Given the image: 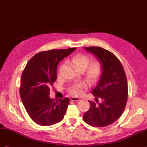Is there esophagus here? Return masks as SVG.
<instances>
[{"label":"esophagus","mask_w":147,"mask_h":147,"mask_svg":"<svg viewBox=\"0 0 147 147\" xmlns=\"http://www.w3.org/2000/svg\"><path fill=\"white\" fill-rule=\"evenodd\" d=\"M80 98H77V97H75V96H73V97H71V100H72L74 102H77V101H79L80 100Z\"/></svg>","instance_id":"34e87169"}]
</instances>
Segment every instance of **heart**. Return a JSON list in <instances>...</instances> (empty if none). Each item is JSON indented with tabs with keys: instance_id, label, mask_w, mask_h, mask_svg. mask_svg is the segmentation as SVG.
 Returning a JSON list of instances; mask_svg holds the SVG:
<instances>
[{
	"instance_id": "obj_1",
	"label": "heart",
	"mask_w": 147,
	"mask_h": 147,
	"mask_svg": "<svg viewBox=\"0 0 147 147\" xmlns=\"http://www.w3.org/2000/svg\"><path fill=\"white\" fill-rule=\"evenodd\" d=\"M90 58L85 54H77L72 58V64L75 69L78 72H83L85 79L89 84H93L100 77L102 73L101 63L97 60L92 62L90 64ZM87 85L84 83H78L69 87V92L74 95H79Z\"/></svg>"
}]
</instances>
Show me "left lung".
Instances as JSON below:
<instances>
[{"mask_svg": "<svg viewBox=\"0 0 147 147\" xmlns=\"http://www.w3.org/2000/svg\"><path fill=\"white\" fill-rule=\"evenodd\" d=\"M94 55L102 66V73L92 94L96 105L89 101L90 109L84 114V120L92 127H103L110 125L122 115L128 97L126 75L120 60L112 52L100 47H84Z\"/></svg>", "mask_w": 147, "mask_h": 147, "instance_id": "8db88e82", "label": "left lung"}]
</instances>
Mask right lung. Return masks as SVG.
<instances>
[{"label": "right lung", "mask_w": 147, "mask_h": 147, "mask_svg": "<svg viewBox=\"0 0 147 147\" xmlns=\"http://www.w3.org/2000/svg\"><path fill=\"white\" fill-rule=\"evenodd\" d=\"M76 48L51 50L35 54L28 62L21 77L20 95L28 115L42 126L61 121L69 104V98L53 100L49 87L57 79L59 62Z\"/></svg>", "instance_id": "obj_1"}]
</instances>
